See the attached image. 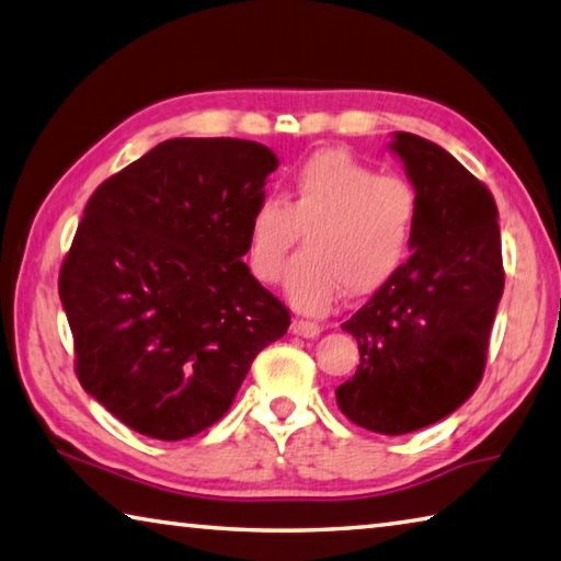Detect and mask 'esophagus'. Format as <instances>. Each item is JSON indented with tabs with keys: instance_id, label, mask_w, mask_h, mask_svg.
Masks as SVG:
<instances>
[{
	"instance_id": "1",
	"label": "esophagus",
	"mask_w": 561,
	"mask_h": 561,
	"mask_svg": "<svg viewBox=\"0 0 561 561\" xmlns=\"http://www.w3.org/2000/svg\"><path fill=\"white\" fill-rule=\"evenodd\" d=\"M290 330H293V335H298V337H308V340L318 337L320 332H322V328L318 325V322H310V320H293Z\"/></svg>"
}]
</instances>
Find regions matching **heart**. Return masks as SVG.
Returning <instances> with one entry per match:
<instances>
[{"label": "heart", "mask_w": 561, "mask_h": 561, "mask_svg": "<svg viewBox=\"0 0 561 561\" xmlns=\"http://www.w3.org/2000/svg\"><path fill=\"white\" fill-rule=\"evenodd\" d=\"M419 192L399 174H379L342 150H320L293 172L283 202L265 196L245 231V263L275 286L306 236L308 259L293 265L286 296L300 312L322 316L340 293L365 298L407 263L419 226Z\"/></svg>", "instance_id": "obj_1"}]
</instances>
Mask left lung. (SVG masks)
I'll return each mask as SVG.
<instances>
[{"instance_id":"left-lung-1","label":"left lung","mask_w":561,"mask_h":561,"mask_svg":"<svg viewBox=\"0 0 561 561\" xmlns=\"http://www.w3.org/2000/svg\"><path fill=\"white\" fill-rule=\"evenodd\" d=\"M389 150L419 192L414 253L342 322L359 367L335 394L357 426L401 436L454 414L476 391L505 271L488 186L419 135L394 133Z\"/></svg>"}]
</instances>
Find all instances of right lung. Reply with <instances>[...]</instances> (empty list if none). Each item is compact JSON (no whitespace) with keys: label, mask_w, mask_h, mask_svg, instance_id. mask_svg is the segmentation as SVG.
I'll list each match as a JSON object with an SVG mask.
<instances>
[{"label":"right lung","mask_w":561,"mask_h":561,"mask_svg":"<svg viewBox=\"0 0 561 561\" xmlns=\"http://www.w3.org/2000/svg\"><path fill=\"white\" fill-rule=\"evenodd\" d=\"M278 157L174 137L93 192L58 275L81 387L125 426L182 440L216 424L290 312L253 278L245 231Z\"/></svg>","instance_id":"right-lung-1"}]
</instances>
